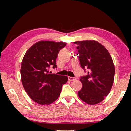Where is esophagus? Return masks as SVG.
<instances>
[{
  "mask_svg": "<svg viewBox=\"0 0 131 131\" xmlns=\"http://www.w3.org/2000/svg\"><path fill=\"white\" fill-rule=\"evenodd\" d=\"M68 80H69V81H73L76 80V78H75V77H72L69 76V77H68Z\"/></svg>",
  "mask_w": 131,
  "mask_h": 131,
  "instance_id": "34e87169",
  "label": "esophagus"
}]
</instances>
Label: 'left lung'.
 <instances>
[{"label": "left lung", "mask_w": 131, "mask_h": 131, "mask_svg": "<svg viewBox=\"0 0 131 131\" xmlns=\"http://www.w3.org/2000/svg\"><path fill=\"white\" fill-rule=\"evenodd\" d=\"M77 44L81 68L88 69L87 76L81 77L80 98L89 105H96L104 100L112 89L115 68L107 50L99 42L84 40L73 42ZM77 54V55H78Z\"/></svg>", "instance_id": "8db88e82"}]
</instances>
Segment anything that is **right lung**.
<instances>
[{"label": "right lung", "mask_w": 131, "mask_h": 131, "mask_svg": "<svg viewBox=\"0 0 131 131\" xmlns=\"http://www.w3.org/2000/svg\"><path fill=\"white\" fill-rule=\"evenodd\" d=\"M65 42L40 41L29 48L22 61L21 81L31 99L40 105H50L60 95L66 76L50 74V66L57 68L56 59Z\"/></svg>", "instance_id": "right-lung-1"}]
</instances>
